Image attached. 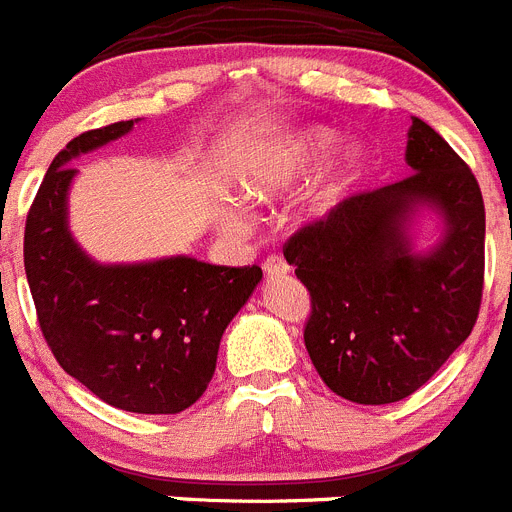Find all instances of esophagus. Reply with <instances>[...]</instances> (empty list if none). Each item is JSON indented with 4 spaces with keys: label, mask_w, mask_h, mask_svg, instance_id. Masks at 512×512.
I'll return each mask as SVG.
<instances>
[{
    "label": "esophagus",
    "mask_w": 512,
    "mask_h": 512,
    "mask_svg": "<svg viewBox=\"0 0 512 512\" xmlns=\"http://www.w3.org/2000/svg\"><path fill=\"white\" fill-rule=\"evenodd\" d=\"M264 272L269 274V277H274V274H287L290 272V264H287L285 259H282V256H279V253H274V256H266L264 259Z\"/></svg>",
    "instance_id": "1"
}]
</instances>
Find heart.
Segmentation results:
<instances>
[{"mask_svg": "<svg viewBox=\"0 0 512 512\" xmlns=\"http://www.w3.org/2000/svg\"><path fill=\"white\" fill-rule=\"evenodd\" d=\"M334 131L326 129H303L290 137L279 139L272 147H266L256 160L240 170V189L253 202H269L292 183L303 178L313 165L321 160L326 152L334 147ZM360 170V152L349 150L334 168L321 178L318 189L313 191V204L318 209L331 207L339 196L347 191V186L355 181ZM220 222L230 230H243L246 220L235 207H225L220 212Z\"/></svg>", "mask_w": 512, "mask_h": 512, "instance_id": "obj_1", "label": "heart"}]
</instances>
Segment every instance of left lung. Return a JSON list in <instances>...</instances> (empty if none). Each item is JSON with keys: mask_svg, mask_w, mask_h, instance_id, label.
Segmentation results:
<instances>
[{"mask_svg": "<svg viewBox=\"0 0 512 512\" xmlns=\"http://www.w3.org/2000/svg\"><path fill=\"white\" fill-rule=\"evenodd\" d=\"M414 173L360 191L285 243L310 292L305 349L323 383L355 404H391L425 386L474 329L484 290V202L474 173L438 131L412 119ZM417 206L444 214L446 235L412 254Z\"/></svg>", "mask_w": 512, "mask_h": 512, "instance_id": "obj_1", "label": "left lung"}]
</instances>
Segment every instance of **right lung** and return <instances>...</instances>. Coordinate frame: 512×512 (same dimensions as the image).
<instances>
[{
  "mask_svg": "<svg viewBox=\"0 0 512 512\" xmlns=\"http://www.w3.org/2000/svg\"><path fill=\"white\" fill-rule=\"evenodd\" d=\"M134 121L90 129L54 157L25 220V274L56 362L106 404L137 414L189 409L214 375L217 349L261 282L253 266L189 256L103 266L67 227L69 160L124 137Z\"/></svg>",
  "mask_w": 512,
  "mask_h": 512,
  "instance_id": "right-lung-1",
  "label": "right lung"
}]
</instances>
